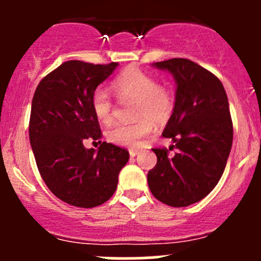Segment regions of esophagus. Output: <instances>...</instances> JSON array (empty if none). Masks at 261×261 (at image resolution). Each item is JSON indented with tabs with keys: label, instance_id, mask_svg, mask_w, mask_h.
I'll use <instances>...</instances> for the list:
<instances>
[{
	"label": "esophagus",
	"instance_id": "1",
	"mask_svg": "<svg viewBox=\"0 0 261 261\" xmlns=\"http://www.w3.org/2000/svg\"><path fill=\"white\" fill-rule=\"evenodd\" d=\"M128 152H130V156L134 158L139 154V150L138 149H130L128 150Z\"/></svg>",
	"mask_w": 261,
	"mask_h": 261
}]
</instances>
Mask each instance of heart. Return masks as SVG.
Wrapping results in <instances>:
<instances>
[{"instance_id": "b5f03b06", "label": "heart", "mask_w": 261, "mask_h": 261, "mask_svg": "<svg viewBox=\"0 0 261 261\" xmlns=\"http://www.w3.org/2000/svg\"><path fill=\"white\" fill-rule=\"evenodd\" d=\"M118 101L134 102L131 123H117L107 131L109 141L120 146H139L141 139L149 135L154 122L164 123L174 110V96L169 87L156 83L152 75L139 68H127L112 82ZM92 110L99 122L110 125L114 120L115 103L109 92L96 89L92 96Z\"/></svg>"}]
</instances>
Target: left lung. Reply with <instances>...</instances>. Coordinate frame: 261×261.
I'll list each match as a JSON object with an SVG mask.
<instances>
[{"label":"left lung","instance_id":"obj_1","mask_svg":"<svg viewBox=\"0 0 261 261\" xmlns=\"http://www.w3.org/2000/svg\"><path fill=\"white\" fill-rule=\"evenodd\" d=\"M154 67L172 73L177 83L163 136L172 139L178 152L169 157L165 147L152 149L158 162L147 184L158 201L187 207L204 198L225 170L233 138L227 94L215 74L189 59L173 58Z\"/></svg>","mask_w":261,"mask_h":261}]
</instances>
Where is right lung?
Returning <instances> with one entry per match:
<instances>
[{
    "instance_id": "add662e5",
    "label": "right lung",
    "mask_w": 261,
    "mask_h": 261,
    "mask_svg": "<svg viewBox=\"0 0 261 261\" xmlns=\"http://www.w3.org/2000/svg\"><path fill=\"white\" fill-rule=\"evenodd\" d=\"M117 65L69 60L34 93L29 138L39 173L51 193L72 206L92 208L109 201L128 160L127 150L106 141L97 151L84 147L86 140L102 138L92 96Z\"/></svg>"
}]
</instances>
